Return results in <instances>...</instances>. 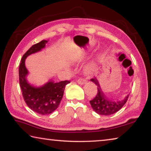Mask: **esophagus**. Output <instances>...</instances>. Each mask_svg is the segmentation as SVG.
Returning <instances> with one entry per match:
<instances>
[{
    "mask_svg": "<svg viewBox=\"0 0 151 151\" xmlns=\"http://www.w3.org/2000/svg\"><path fill=\"white\" fill-rule=\"evenodd\" d=\"M77 83L79 84V85H84V84H85L86 83V81L85 80L84 78H78L77 80Z\"/></svg>",
    "mask_w": 151,
    "mask_h": 151,
    "instance_id": "esophagus-1",
    "label": "esophagus"
}]
</instances>
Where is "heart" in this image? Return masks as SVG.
I'll use <instances>...</instances> for the list:
<instances>
[{
	"label": "heart",
	"mask_w": 151,
	"mask_h": 151,
	"mask_svg": "<svg viewBox=\"0 0 151 151\" xmlns=\"http://www.w3.org/2000/svg\"><path fill=\"white\" fill-rule=\"evenodd\" d=\"M96 64L95 62H91L90 64H88V65L86 66V72L88 73H94V71L96 70Z\"/></svg>",
	"instance_id": "1"
}]
</instances>
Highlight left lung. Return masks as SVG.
<instances>
[{
	"mask_svg": "<svg viewBox=\"0 0 151 151\" xmlns=\"http://www.w3.org/2000/svg\"><path fill=\"white\" fill-rule=\"evenodd\" d=\"M91 81L93 82L97 86V90H98L96 96L93 100L90 101L92 108L97 114L100 115H111L119 111L126 103L129 94H127V96L122 101H112L107 98L104 94L96 78L91 79Z\"/></svg>",
	"mask_w": 151,
	"mask_h": 151,
	"instance_id": "8db88e82",
	"label": "left lung"
}]
</instances>
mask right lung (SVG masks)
Returning <instances> with one entry per match:
<instances>
[{"instance_id":"1","label":"right lung","mask_w":151,"mask_h":151,"mask_svg":"<svg viewBox=\"0 0 151 151\" xmlns=\"http://www.w3.org/2000/svg\"><path fill=\"white\" fill-rule=\"evenodd\" d=\"M47 42L48 40H43L32 45L23 55L19 66V83L25 103L33 111L43 115L52 113L58 108L63 99L65 86L70 83L69 81L59 83L49 81L44 85L37 87L28 82L27 76L29 71L25 66V59L28 56L45 48Z\"/></svg>"}]
</instances>
